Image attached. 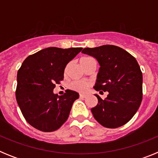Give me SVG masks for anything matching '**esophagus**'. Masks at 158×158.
I'll list each match as a JSON object with an SVG mask.
<instances>
[{
    "mask_svg": "<svg viewBox=\"0 0 158 158\" xmlns=\"http://www.w3.org/2000/svg\"><path fill=\"white\" fill-rule=\"evenodd\" d=\"M87 97V96L86 95H84V94H80V98L81 99H84V98H86Z\"/></svg>",
    "mask_w": 158,
    "mask_h": 158,
    "instance_id": "1",
    "label": "esophagus"
}]
</instances>
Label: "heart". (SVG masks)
Here are the masks:
<instances>
[{"mask_svg": "<svg viewBox=\"0 0 158 158\" xmlns=\"http://www.w3.org/2000/svg\"><path fill=\"white\" fill-rule=\"evenodd\" d=\"M90 58H82L81 59V62L85 61V60L89 59ZM71 89L74 90V91L78 92V93H84L87 92L88 89L89 87V84L86 81H75L72 82L69 85Z\"/></svg>", "mask_w": 158, "mask_h": 158, "instance_id": "1", "label": "heart"}]
</instances>
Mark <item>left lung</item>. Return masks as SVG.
Wrapping results in <instances>:
<instances>
[{"label": "left lung", "instance_id": "left-lung-1", "mask_svg": "<svg viewBox=\"0 0 158 158\" xmlns=\"http://www.w3.org/2000/svg\"><path fill=\"white\" fill-rule=\"evenodd\" d=\"M83 54L96 58L100 65L94 89L108 92L91 109L102 126L116 128L129 122L142 100V73L135 58L120 47L104 45L85 48Z\"/></svg>", "mask_w": 158, "mask_h": 158}]
</instances>
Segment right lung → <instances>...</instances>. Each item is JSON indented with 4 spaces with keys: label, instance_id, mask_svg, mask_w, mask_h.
Instances as JSON below:
<instances>
[{
    "label": "right lung",
    "instance_id": "obj_1",
    "mask_svg": "<svg viewBox=\"0 0 158 158\" xmlns=\"http://www.w3.org/2000/svg\"><path fill=\"white\" fill-rule=\"evenodd\" d=\"M81 47H47L30 55L17 73L16 101L23 117L33 127L44 132L58 130L67 120L77 92L67 89L54 94L55 83L64 78L66 65Z\"/></svg>",
    "mask_w": 158,
    "mask_h": 158
}]
</instances>
